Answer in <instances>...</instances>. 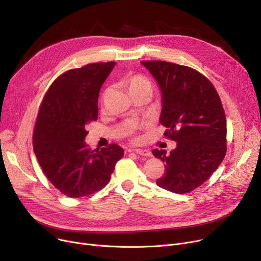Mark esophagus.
I'll use <instances>...</instances> for the list:
<instances>
[{"mask_svg":"<svg viewBox=\"0 0 261 261\" xmlns=\"http://www.w3.org/2000/svg\"><path fill=\"white\" fill-rule=\"evenodd\" d=\"M129 152H135L136 154L142 155V156H151V152L148 149H132L129 150Z\"/></svg>","mask_w":261,"mask_h":261,"instance_id":"34e87169","label":"esophagus"}]
</instances>
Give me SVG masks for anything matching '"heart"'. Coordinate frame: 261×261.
Segmentation results:
<instances>
[{
  "mask_svg": "<svg viewBox=\"0 0 261 261\" xmlns=\"http://www.w3.org/2000/svg\"><path fill=\"white\" fill-rule=\"evenodd\" d=\"M126 86L128 91L131 94L138 93L141 91H152L151 82H150L146 77L142 75H130L126 78Z\"/></svg>",
  "mask_w": 261,
  "mask_h": 261,
  "instance_id": "obj_1",
  "label": "heart"
}]
</instances>
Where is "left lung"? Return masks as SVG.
I'll use <instances>...</instances> for the list:
<instances>
[{
  "instance_id": "8db88e82",
  "label": "left lung",
  "mask_w": 261,
  "mask_h": 261,
  "mask_svg": "<svg viewBox=\"0 0 261 261\" xmlns=\"http://www.w3.org/2000/svg\"><path fill=\"white\" fill-rule=\"evenodd\" d=\"M161 90L160 122L176 142L170 153L153 149L165 163L158 186L186 194L202 185L226 153V118L212 82L194 68L166 61H142Z\"/></svg>"
}]
</instances>
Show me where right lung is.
Segmentation results:
<instances>
[{
  "mask_svg": "<svg viewBox=\"0 0 261 261\" xmlns=\"http://www.w3.org/2000/svg\"><path fill=\"white\" fill-rule=\"evenodd\" d=\"M115 62L92 63L59 76L41 103L34 151L49 182L70 198L89 196L111 179L123 156L116 144L98 151L85 142L87 126L98 117V96Z\"/></svg>",
  "mask_w": 261,
  "mask_h": 261,
  "instance_id": "1",
  "label": "right lung"
}]
</instances>
